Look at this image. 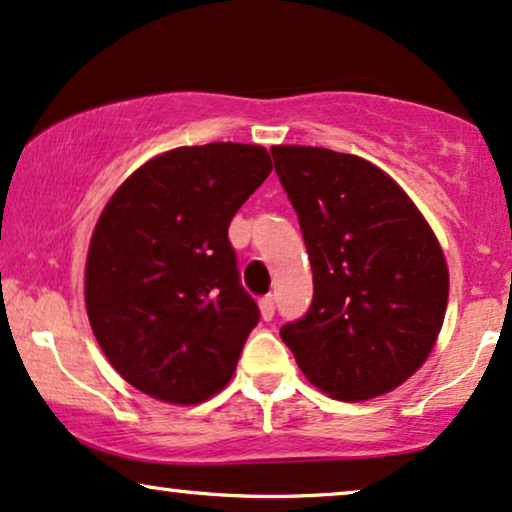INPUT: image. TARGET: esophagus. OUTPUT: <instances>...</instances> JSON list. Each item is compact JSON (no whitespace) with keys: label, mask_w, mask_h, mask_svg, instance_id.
Segmentation results:
<instances>
[{"label":"esophagus","mask_w":512,"mask_h":512,"mask_svg":"<svg viewBox=\"0 0 512 512\" xmlns=\"http://www.w3.org/2000/svg\"><path fill=\"white\" fill-rule=\"evenodd\" d=\"M258 305H261V317L265 322L272 320V315H275V298H272V294L263 296L261 301H258Z\"/></svg>","instance_id":"34e87169"}]
</instances>
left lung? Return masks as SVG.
<instances>
[{
    "mask_svg": "<svg viewBox=\"0 0 512 512\" xmlns=\"http://www.w3.org/2000/svg\"><path fill=\"white\" fill-rule=\"evenodd\" d=\"M313 268V305L282 341L313 386L343 402L390 393L428 360L449 298L435 232L367 159L270 148Z\"/></svg>",
    "mask_w": 512,
    "mask_h": 512,
    "instance_id": "obj_1",
    "label": "left lung"
}]
</instances>
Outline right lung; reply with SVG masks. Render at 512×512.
<instances>
[{
  "label": "right lung",
  "mask_w": 512,
  "mask_h": 512,
  "mask_svg": "<svg viewBox=\"0 0 512 512\" xmlns=\"http://www.w3.org/2000/svg\"><path fill=\"white\" fill-rule=\"evenodd\" d=\"M270 171L261 145L176 148L105 204L86 256V313L105 357L141 393L199 404L235 374L258 305L228 228Z\"/></svg>",
  "instance_id": "add662e5"
}]
</instances>
